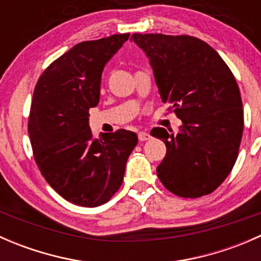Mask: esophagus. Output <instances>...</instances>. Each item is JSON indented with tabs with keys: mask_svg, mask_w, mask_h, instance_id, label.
Listing matches in <instances>:
<instances>
[{
	"mask_svg": "<svg viewBox=\"0 0 261 261\" xmlns=\"http://www.w3.org/2000/svg\"><path fill=\"white\" fill-rule=\"evenodd\" d=\"M138 136H139V140L140 141H146L151 138V136H150L147 133H145V131H140V133L138 134Z\"/></svg>",
	"mask_w": 261,
	"mask_h": 261,
	"instance_id": "esophagus-1",
	"label": "esophagus"
}]
</instances>
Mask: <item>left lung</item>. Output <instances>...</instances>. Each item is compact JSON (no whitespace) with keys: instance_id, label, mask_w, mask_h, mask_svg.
<instances>
[{"instance_id":"1","label":"left lung","mask_w":261,"mask_h":261,"mask_svg":"<svg viewBox=\"0 0 261 261\" xmlns=\"http://www.w3.org/2000/svg\"><path fill=\"white\" fill-rule=\"evenodd\" d=\"M131 40L149 58L162 101L181 120L177 134L150 133L167 146L158 177L179 197L210 194L230 174L243 138V101L232 72L193 36L133 34Z\"/></svg>"}]
</instances>
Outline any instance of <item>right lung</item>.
Listing matches in <instances>:
<instances>
[{
  "instance_id": "add662e5",
  "label": "right lung",
  "mask_w": 261,
  "mask_h": 261,
  "mask_svg": "<svg viewBox=\"0 0 261 261\" xmlns=\"http://www.w3.org/2000/svg\"><path fill=\"white\" fill-rule=\"evenodd\" d=\"M128 36L77 44L44 70L34 89L28 130L35 162L49 186L78 206L110 201L138 144V135L123 128L94 139L88 122L105 65Z\"/></svg>"
}]
</instances>
